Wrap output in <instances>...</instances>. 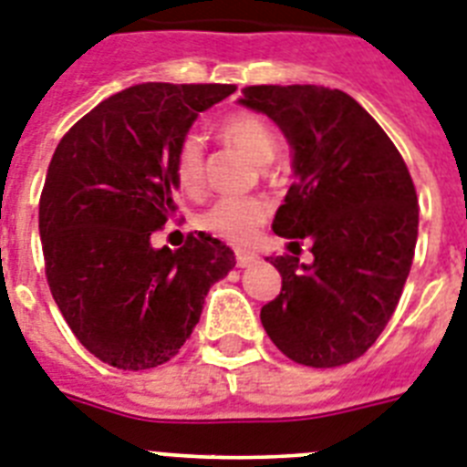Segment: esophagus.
Segmentation results:
<instances>
[{
	"label": "esophagus",
	"instance_id": "obj_1",
	"mask_svg": "<svg viewBox=\"0 0 467 467\" xmlns=\"http://www.w3.org/2000/svg\"><path fill=\"white\" fill-rule=\"evenodd\" d=\"M234 256H237V266L240 268H249V266H254L256 261H259V256H256L254 252H249V249H237V252H234Z\"/></svg>",
	"mask_w": 467,
	"mask_h": 467
}]
</instances>
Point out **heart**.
I'll use <instances>...</instances> for the list:
<instances>
[{"mask_svg":"<svg viewBox=\"0 0 467 467\" xmlns=\"http://www.w3.org/2000/svg\"><path fill=\"white\" fill-rule=\"evenodd\" d=\"M221 131L234 148H240L256 165H268L275 155V136L261 117L249 112H234L221 122ZM174 174L187 194H196L203 187V143L201 136H184L174 153ZM268 203L261 196H225L199 215V227L223 240H252L256 227L266 221Z\"/></svg>","mask_w":467,"mask_h":467,"instance_id":"1","label":"heart"}]
</instances>
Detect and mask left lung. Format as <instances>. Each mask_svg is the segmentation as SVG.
<instances>
[{"label": "left lung", "mask_w": 467, "mask_h": 467, "mask_svg": "<svg viewBox=\"0 0 467 467\" xmlns=\"http://www.w3.org/2000/svg\"><path fill=\"white\" fill-rule=\"evenodd\" d=\"M237 102L273 119L293 148L295 182L273 233L312 240L314 254L312 264L268 256L283 287L261 306V324L299 365H348L381 336L410 273L420 223L410 172L343 90L246 86Z\"/></svg>", "instance_id": "left-lung-1"}]
</instances>
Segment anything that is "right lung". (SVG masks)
Returning <instances> with one entry per match:
<instances>
[{
  "label": "right lung",
  "instance_id": "1",
  "mask_svg": "<svg viewBox=\"0 0 467 467\" xmlns=\"http://www.w3.org/2000/svg\"><path fill=\"white\" fill-rule=\"evenodd\" d=\"M223 83H139L102 100L64 134L40 196L45 273L64 321L117 369L165 365L199 324L234 254L211 234L177 252L150 234L177 211L174 153Z\"/></svg>",
  "mask_w": 467,
  "mask_h": 467
}]
</instances>
